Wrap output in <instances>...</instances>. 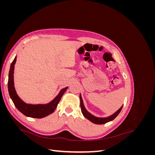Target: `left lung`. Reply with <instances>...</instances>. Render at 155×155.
Returning a JSON list of instances; mask_svg holds the SVG:
<instances>
[{"mask_svg": "<svg viewBox=\"0 0 155 155\" xmlns=\"http://www.w3.org/2000/svg\"><path fill=\"white\" fill-rule=\"evenodd\" d=\"M79 97H80V101H81L80 105H81V112H82L83 116H85L87 119L90 120L91 121H92V123L95 124H105L107 122H109V121H110L112 120H113L114 118H116V117L119 114L120 111L121 110V109H122V107H123V105H122L118 110L115 112V113H114L113 114H112L109 116L106 117V118H99V117H96L95 116L92 115L85 109V106H84V104H83V101L82 100L81 94H80V96H79Z\"/></svg>", "mask_w": 155, "mask_h": 155, "instance_id": "left-lung-1", "label": "left lung"}]
</instances>
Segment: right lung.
<instances>
[{"instance_id": "right-lung-1", "label": "right lung", "mask_w": 155, "mask_h": 155, "mask_svg": "<svg viewBox=\"0 0 155 155\" xmlns=\"http://www.w3.org/2000/svg\"><path fill=\"white\" fill-rule=\"evenodd\" d=\"M16 60L17 57L15 56V59H13V62L11 64L10 72H9L8 87L9 94H10L11 99L12 100L17 109L24 115L34 118H42L53 113L56 107H57L61 98L63 94L68 88V87L61 89L58 96L48 104L35 105L26 104L25 101H23L19 96L17 95L15 87H14L13 74L14 68H15L14 67H15Z\"/></svg>"}]
</instances>
